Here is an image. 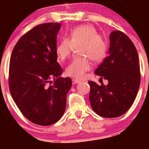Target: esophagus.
Wrapping results in <instances>:
<instances>
[{"label":"esophagus","mask_w":149,"mask_h":149,"mask_svg":"<svg viewBox=\"0 0 149 149\" xmlns=\"http://www.w3.org/2000/svg\"><path fill=\"white\" fill-rule=\"evenodd\" d=\"M80 83L79 80H76V79H73V80H72V83H73V85H75V84H78V83Z\"/></svg>","instance_id":"esophagus-1"}]
</instances>
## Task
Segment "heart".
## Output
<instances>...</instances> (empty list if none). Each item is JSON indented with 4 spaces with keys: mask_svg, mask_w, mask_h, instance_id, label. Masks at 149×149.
I'll use <instances>...</instances> for the list:
<instances>
[{
    "mask_svg": "<svg viewBox=\"0 0 149 149\" xmlns=\"http://www.w3.org/2000/svg\"><path fill=\"white\" fill-rule=\"evenodd\" d=\"M78 54L82 57L75 58L66 69L67 76L82 79L91 69L89 58L95 62H100L105 57L107 42L91 24H83L76 27L71 31L69 38H64L56 47L58 59L63 61L71 54L74 47H78Z\"/></svg>",
    "mask_w": 149,
    "mask_h": 149,
    "instance_id": "heart-1",
    "label": "heart"
}]
</instances>
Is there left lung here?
<instances>
[{"label":"left lung","mask_w":149,"mask_h":149,"mask_svg":"<svg viewBox=\"0 0 149 149\" xmlns=\"http://www.w3.org/2000/svg\"><path fill=\"white\" fill-rule=\"evenodd\" d=\"M107 57L95 73L108 80V85H98L89 81L90 102L96 113L104 118L123 115L132 105L140 85L139 59L130 39L120 31L109 35Z\"/></svg>","instance_id":"1"}]
</instances>
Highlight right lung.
Wrapping results in <instances>:
<instances>
[{
    "instance_id": "right-lung-1",
    "label": "right lung",
    "mask_w": 149,
    "mask_h": 149,
    "mask_svg": "<svg viewBox=\"0 0 149 149\" xmlns=\"http://www.w3.org/2000/svg\"><path fill=\"white\" fill-rule=\"evenodd\" d=\"M60 29L59 23L34 27L18 40L10 58L12 97L22 114L39 125H50L62 117L72 86L71 78L60 77L62 69L56 54ZM52 78L56 81L49 86Z\"/></svg>"
}]
</instances>
